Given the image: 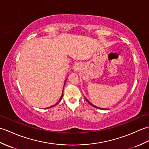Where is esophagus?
<instances>
[{"label":"esophagus","instance_id":"esophagus-1","mask_svg":"<svg viewBox=\"0 0 149 149\" xmlns=\"http://www.w3.org/2000/svg\"><path fill=\"white\" fill-rule=\"evenodd\" d=\"M74 69L75 71L79 70H80V66H79V65H78V64H77V65H75L74 66Z\"/></svg>","mask_w":149,"mask_h":149}]
</instances>
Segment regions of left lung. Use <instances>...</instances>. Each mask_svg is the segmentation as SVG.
I'll use <instances>...</instances> for the list:
<instances>
[{"label": "left lung", "instance_id": "obj_1", "mask_svg": "<svg viewBox=\"0 0 149 149\" xmlns=\"http://www.w3.org/2000/svg\"><path fill=\"white\" fill-rule=\"evenodd\" d=\"M85 99H86V98H85ZM86 100L88 101V103H89V104H90V105H91V106H93V107H96V108H98V109H99V107H96V106H95L94 105H93V104H91V102H89V101H88V100H87L86 99Z\"/></svg>", "mask_w": 149, "mask_h": 149}]
</instances>
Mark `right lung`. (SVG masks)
<instances>
[{
  "mask_svg": "<svg viewBox=\"0 0 149 149\" xmlns=\"http://www.w3.org/2000/svg\"><path fill=\"white\" fill-rule=\"evenodd\" d=\"M66 81H65V82H66ZM63 94H62V95H61V98H60V99H59V102H57L56 104H55V105H54V106H50V107H49V108H50V107H54V106H55L56 105H57V104H58L59 102H60V101H61V99H62V97H63Z\"/></svg>",
  "mask_w": 149,
  "mask_h": 149,
  "instance_id": "add662e5",
  "label": "right lung"
}]
</instances>
